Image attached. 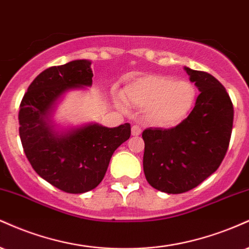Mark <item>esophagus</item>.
I'll return each mask as SVG.
<instances>
[{
    "label": "esophagus",
    "mask_w": 249,
    "mask_h": 249,
    "mask_svg": "<svg viewBox=\"0 0 249 249\" xmlns=\"http://www.w3.org/2000/svg\"><path fill=\"white\" fill-rule=\"evenodd\" d=\"M131 135L133 136L141 135V128H140L139 125H133V127H131Z\"/></svg>",
    "instance_id": "esophagus-1"
}]
</instances>
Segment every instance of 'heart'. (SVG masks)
Returning a JSON list of instances; mask_svg holds the SVG:
<instances>
[{
    "label": "heart",
    "instance_id": "heart-1",
    "mask_svg": "<svg viewBox=\"0 0 249 249\" xmlns=\"http://www.w3.org/2000/svg\"><path fill=\"white\" fill-rule=\"evenodd\" d=\"M127 100L145 108V119L154 127H177L188 118L197 100V89L189 80L145 74L135 78L124 87Z\"/></svg>",
    "mask_w": 249,
    "mask_h": 249
}]
</instances>
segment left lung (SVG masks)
Wrapping results in <instances>:
<instances>
[{"instance_id":"left-lung-1","label":"left lung","mask_w":249,"mask_h":249,"mask_svg":"<svg viewBox=\"0 0 249 249\" xmlns=\"http://www.w3.org/2000/svg\"><path fill=\"white\" fill-rule=\"evenodd\" d=\"M198 95L192 112L171 129L143 131V170L148 183L165 194H183L211 176L223 162L233 127V105L213 75L184 66Z\"/></svg>"}]
</instances>
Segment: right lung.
I'll use <instances>...</instances> for the list:
<instances>
[{"label":"right lung","instance_id":"right-lung-1","mask_svg":"<svg viewBox=\"0 0 249 249\" xmlns=\"http://www.w3.org/2000/svg\"><path fill=\"white\" fill-rule=\"evenodd\" d=\"M87 59L49 67L29 86L19 106V137L34 170L67 194H84L104 179L114 151L130 137V124L96 122L59 127L53 112L70 90L92 86Z\"/></svg>","mask_w":249,"mask_h":249}]
</instances>
